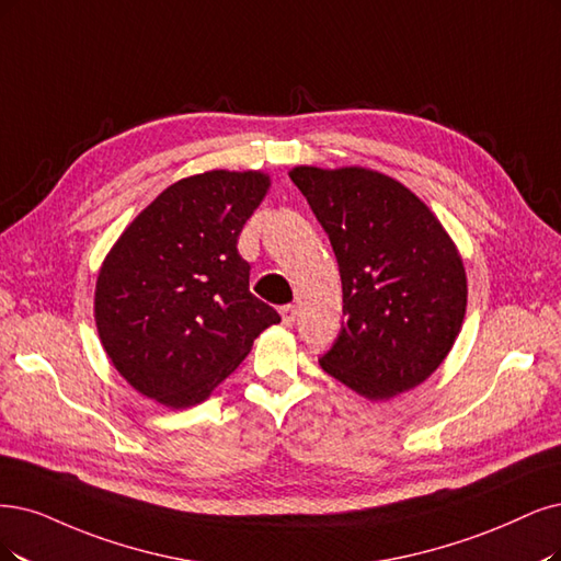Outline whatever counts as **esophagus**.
Wrapping results in <instances>:
<instances>
[{
	"label": "esophagus",
	"mask_w": 561,
	"mask_h": 561,
	"mask_svg": "<svg viewBox=\"0 0 561 561\" xmlns=\"http://www.w3.org/2000/svg\"><path fill=\"white\" fill-rule=\"evenodd\" d=\"M279 314H282V323H284V325H294L298 309H296L294 305H284V307H279Z\"/></svg>",
	"instance_id": "esophagus-1"
}]
</instances>
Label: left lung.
Returning <instances> with one entry per match:
<instances>
[{
    "mask_svg": "<svg viewBox=\"0 0 561 561\" xmlns=\"http://www.w3.org/2000/svg\"><path fill=\"white\" fill-rule=\"evenodd\" d=\"M333 244L346 321L319 358L367 400L423 383L460 335L467 275L430 207L398 180L346 165L288 173Z\"/></svg>",
    "mask_w": 561,
    "mask_h": 561,
    "instance_id": "obj_1",
    "label": "left lung"
}]
</instances>
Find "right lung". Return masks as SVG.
<instances>
[{
    "instance_id": "1",
    "label": "right lung",
    "mask_w": 561,
    "mask_h": 561,
    "mask_svg": "<svg viewBox=\"0 0 561 561\" xmlns=\"http://www.w3.org/2000/svg\"><path fill=\"white\" fill-rule=\"evenodd\" d=\"M270 190L261 171H207L163 190L103 261L94 319L115 369L140 396L186 409L247 358L273 307L249 291L238 238Z\"/></svg>"
}]
</instances>
